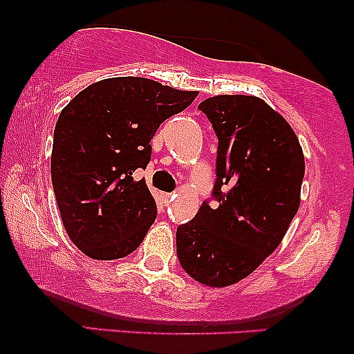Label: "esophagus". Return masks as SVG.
Returning <instances> with one entry per match:
<instances>
[{
	"mask_svg": "<svg viewBox=\"0 0 354 354\" xmlns=\"http://www.w3.org/2000/svg\"><path fill=\"white\" fill-rule=\"evenodd\" d=\"M161 200H163L165 203H169L173 200V194L171 193H161Z\"/></svg>",
	"mask_w": 354,
	"mask_h": 354,
	"instance_id": "1",
	"label": "esophagus"
}]
</instances>
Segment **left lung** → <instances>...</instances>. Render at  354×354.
Segmentation results:
<instances>
[{"mask_svg":"<svg viewBox=\"0 0 354 354\" xmlns=\"http://www.w3.org/2000/svg\"><path fill=\"white\" fill-rule=\"evenodd\" d=\"M218 136V206L203 203L176 230L183 270L198 283L225 288L261 265L301 203L304 156L290 123L261 98L219 95L200 103Z\"/></svg>","mask_w":354,"mask_h":354,"instance_id":"left-lung-1","label":"left lung"}]
</instances>
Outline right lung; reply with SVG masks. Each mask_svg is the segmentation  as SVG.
<instances>
[{
  "instance_id": "add662e5",
  "label": "right lung",
  "mask_w": 354,
  "mask_h": 354,
  "mask_svg": "<svg viewBox=\"0 0 354 354\" xmlns=\"http://www.w3.org/2000/svg\"><path fill=\"white\" fill-rule=\"evenodd\" d=\"M181 91L136 76L89 84L61 109L55 126L51 181L61 221L93 259H120L141 245L156 201L133 173L151 160V138L193 103Z\"/></svg>"
}]
</instances>
